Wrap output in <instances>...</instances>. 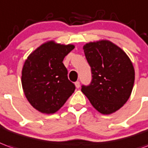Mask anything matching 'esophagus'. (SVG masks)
I'll return each mask as SVG.
<instances>
[{"mask_svg": "<svg viewBox=\"0 0 148 148\" xmlns=\"http://www.w3.org/2000/svg\"><path fill=\"white\" fill-rule=\"evenodd\" d=\"M75 86H76L77 89L79 88V87H80V82L78 81L76 82H75Z\"/></svg>", "mask_w": 148, "mask_h": 148, "instance_id": "1", "label": "esophagus"}]
</instances>
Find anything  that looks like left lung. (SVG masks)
Returning <instances> with one entry per match:
<instances>
[{
	"label": "left lung",
	"instance_id": "obj_1",
	"mask_svg": "<svg viewBox=\"0 0 148 148\" xmlns=\"http://www.w3.org/2000/svg\"><path fill=\"white\" fill-rule=\"evenodd\" d=\"M91 68L90 84L81 90L91 105L103 114H110L127 103L135 82V69L127 53L108 40L88 42L83 46Z\"/></svg>",
	"mask_w": 148,
	"mask_h": 148
}]
</instances>
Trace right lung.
<instances>
[{"mask_svg": "<svg viewBox=\"0 0 148 148\" xmlns=\"http://www.w3.org/2000/svg\"><path fill=\"white\" fill-rule=\"evenodd\" d=\"M74 45L54 41L43 43L31 53L24 63L21 84L31 106L41 113L53 114L74 93L75 86L67 77L63 59Z\"/></svg>", "mask_w": 148, "mask_h": 148, "instance_id": "1", "label": "right lung"}]
</instances>
